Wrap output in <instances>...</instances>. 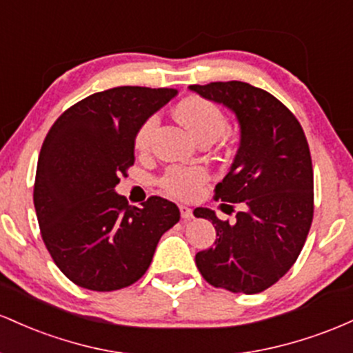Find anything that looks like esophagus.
I'll return each instance as SVG.
<instances>
[{
  "instance_id": "1",
  "label": "esophagus",
  "mask_w": 353,
  "mask_h": 353,
  "mask_svg": "<svg viewBox=\"0 0 353 353\" xmlns=\"http://www.w3.org/2000/svg\"><path fill=\"white\" fill-rule=\"evenodd\" d=\"M180 213H181V219H183V220L193 219V210L185 207V205H180Z\"/></svg>"
}]
</instances>
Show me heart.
<instances>
[{
	"mask_svg": "<svg viewBox=\"0 0 353 353\" xmlns=\"http://www.w3.org/2000/svg\"><path fill=\"white\" fill-rule=\"evenodd\" d=\"M176 117L196 140L207 137L216 138L227 128V120H225L219 106L200 97H188L178 103ZM155 125L157 118L152 117L140 126L137 138H134V146L138 150H143L148 146ZM205 178H207V173L200 168H172L165 173L161 183H163L166 192L187 198L196 192V188L203 183Z\"/></svg>",
	"mask_w": 353,
	"mask_h": 353,
	"instance_id": "heart-1",
	"label": "heart"
}]
</instances>
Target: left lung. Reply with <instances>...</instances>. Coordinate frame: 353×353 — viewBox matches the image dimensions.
I'll return each instance as SVG.
<instances>
[{
	"label": "left lung",
	"mask_w": 353,
	"mask_h": 353,
	"mask_svg": "<svg viewBox=\"0 0 353 353\" xmlns=\"http://www.w3.org/2000/svg\"><path fill=\"white\" fill-rule=\"evenodd\" d=\"M190 91L230 110L240 145L216 200L243 203L233 223L195 208L216 230L215 247L198 252L203 279L233 294H259L292 268L314 219V170L299 120L268 91L243 81L192 85ZM225 205V203H223Z\"/></svg>",
	"instance_id": "left-lung-1"
}]
</instances>
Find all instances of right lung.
Here are the masks:
<instances>
[{"mask_svg":"<svg viewBox=\"0 0 353 353\" xmlns=\"http://www.w3.org/2000/svg\"><path fill=\"white\" fill-rule=\"evenodd\" d=\"M175 88L117 86L78 101L54 121L38 158L34 210L51 259L73 283L94 292L143 276L161 235L180 220L173 201L130 207L114 187L134 161L140 126Z\"/></svg>","mask_w":353,"mask_h":353,"instance_id":"right-lung-1","label":"right lung"}]
</instances>
